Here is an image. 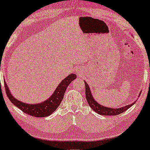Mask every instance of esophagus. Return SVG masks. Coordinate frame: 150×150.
<instances>
[{"label":"esophagus","mask_w":150,"mask_h":150,"mask_svg":"<svg viewBox=\"0 0 150 150\" xmlns=\"http://www.w3.org/2000/svg\"><path fill=\"white\" fill-rule=\"evenodd\" d=\"M76 71H77V73H78V75L80 76L81 74H82V70H77Z\"/></svg>","instance_id":"esophagus-1"}]
</instances>
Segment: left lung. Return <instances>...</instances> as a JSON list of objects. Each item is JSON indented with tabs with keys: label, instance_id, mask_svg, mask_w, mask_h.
I'll return each mask as SVG.
<instances>
[{
	"label": "left lung",
	"instance_id": "obj_1",
	"mask_svg": "<svg viewBox=\"0 0 150 150\" xmlns=\"http://www.w3.org/2000/svg\"><path fill=\"white\" fill-rule=\"evenodd\" d=\"M84 83L86 87V98L87 102L88 104H89L90 107L98 114L103 115V116H116V115L120 114L124 112L125 111H126L127 109H129V108L135 104V102H136V100L132 104L126 105L125 106L119 108H112L104 106V105L98 104L96 100H95L91 92V90H90V86H88V84L85 80ZM140 94L141 92L139 94L138 97H139Z\"/></svg>",
	"mask_w": 150,
	"mask_h": 150
}]
</instances>
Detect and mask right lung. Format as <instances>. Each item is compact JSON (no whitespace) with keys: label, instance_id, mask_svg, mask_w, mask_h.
Masks as SVG:
<instances>
[{"label":"right lung","instance_id":"1","mask_svg":"<svg viewBox=\"0 0 150 150\" xmlns=\"http://www.w3.org/2000/svg\"><path fill=\"white\" fill-rule=\"evenodd\" d=\"M76 78L75 74H71L65 78L56 88L54 92L47 100L44 102L37 104H28V103L20 101L10 92L8 85L4 79V87L6 89V93L9 100L17 108L22 110L25 114L30 115L31 116L42 117L50 116L57 109L63 99L64 95L66 89L72 81Z\"/></svg>","mask_w":150,"mask_h":150}]
</instances>
